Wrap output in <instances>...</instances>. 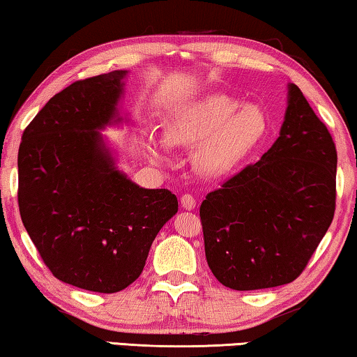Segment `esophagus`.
I'll use <instances>...</instances> for the list:
<instances>
[{
  "label": "esophagus",
  "mask_w": 357,
  "mask_h": 357,
  "mask_svg": "<svg viewBox=\"0 0 357 357\" xmlns=\"http://www.w3.org/2000/svg\"><path fill=\"white\" fill-rule=\"evenodd\" d=\"M181 206L185 210H194L195 208V199L190 194L181 195Z\"/></svg>",
  "instance_id": "esophagus-1"
}]
</instances>
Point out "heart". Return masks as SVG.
I'll use <instances>...</instances> for the list:
<instances>
[{"label": "heart", "mask_w": 357, "mask_h": 357, "mask_svg": "<svg viewBox=\"0 0 357 357\" xmlns=\"http://www.w3.org/2000/svg\"><path fill=\"white\" fill-rule=\"evenodd\" d=\"M268 119L258 105H245L226 94H211L188 105L165 128L169 146L194 147V162L206 176H222L237 168L268 135ZM147 152L165 160V146L149 137Z\"/></svg>", "instance_id": "obj_1"}]
</instances>
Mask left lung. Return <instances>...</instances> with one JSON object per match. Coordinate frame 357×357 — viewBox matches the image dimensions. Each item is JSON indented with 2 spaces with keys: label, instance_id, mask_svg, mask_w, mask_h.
<instances>
[{
  "label": "left lung",
  "instance_id": "1",
  "mask_svg": "<svg viewBox=\"0 0 357 357\" xmlns=\"http://www.w3.org/2000/svg\"><path fill=\"white\" fill-rule=\"evenodd\" d=\"M337 149L296 84L280 136L200 205L211 273L234 290L294 282L332 225Z\"/></svg>",
  "mask_w": 357,
  "mask_h": 357
}]
</instances>
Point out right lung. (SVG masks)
Segmentation results:
<instances>
[{
  "label": "right lung",
  "mask_w": 357,
  "mask_h": 357,
  "mask_svg": "<svg viewBox=\"0 0 357 357\" xmlns=\"http://www.w3.org/2000/svg\"><path fill=\"white\" fill-rule=\"evenodd\" d=\"M126 70L72 83L47 100L19 147V210L54 278L115 294L144 269L178 211L168 189H144L115 167L99 130L119 123Z\"/></svg>",
  "instance_id": "obj_1"
}]
</instances>
